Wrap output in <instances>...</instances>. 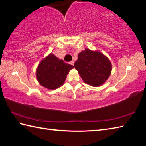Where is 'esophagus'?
I'll use <instances>...</instances> for the list:
<instances>
[{
	"mask_svg": "<svg viewBox=\"0 0 146 146\" xmlns=\"http://www.w3.org/2000/svg\"><path fill=\"white\" fill-rule=\"evenodd\" d=\"M70 64H71V65H73V66H74V61H70Z\"/></svg>",
	"mask_w": 146,
	"mask_h": 146,
	"instance_id": "obj_1",
	"label": "esophagus"
}]
</instances>
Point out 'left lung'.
<instances>
[{"label":"left lung","mask_w":146,"mask_h":146,"mask_svg":"<svg viewBox=\"0 0 146 146\" xmlns=\"http://www.w3.org/2000/svg\"><path fill=\"white\" fill-rule=\"evenodd\" d=\"M74 66L84 82L93 86L103 84L111 71V63L106 56L100 52L88 49L80 52Z\"/></svg>","instance_id":"obj_1"}]
</instances>
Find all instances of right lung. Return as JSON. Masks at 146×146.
Masks as SVG:
<instances>
[{
    "label": "right lung",
    "mask_w": 146,
    "mask_h": 146,
    "mask_svg": "<svg viewBox=\"0 0 146 146\" xmlns=\"http://www.w3.org/2000/svg\"><path fill=\"white\" fill-rule=\"evenodd\" d=\"M73 66L50 54L39 63L36 71L37 79L45 88L54 90L63 84Z\"/></svg>",
    "instance_id": "1"
}]
</instances>
